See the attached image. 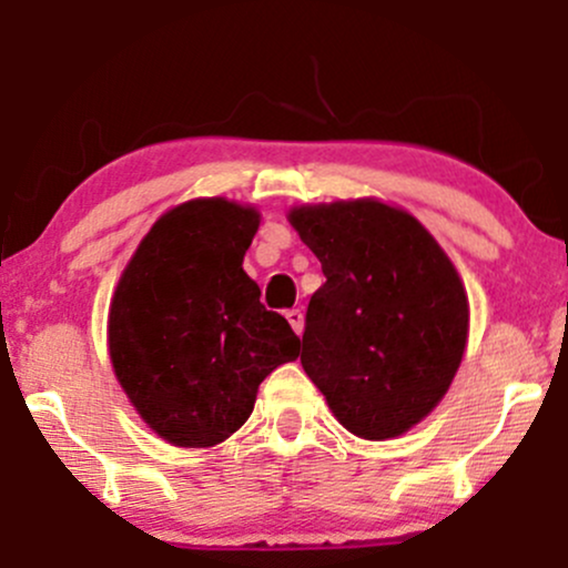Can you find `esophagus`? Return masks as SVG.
<instances>
[{"label":"esophagus","instance_id":"obj_1","mask_svg":"<svg viewBox=\"0 0 568 568\" xmlns=\"http://www.w3.org/2000/svg\"><path fill=\"white\" fill-rule=\"evenodd\" d=\"M285 321H288L291 328L302 336V331H304V312L302 310H288L285 312Z\"/></svg>","mask_w":568,"mask_h":568}]
</instances>
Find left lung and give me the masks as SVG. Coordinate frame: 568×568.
<instances>
[{"label": "left lung", "instance_id": "1", "mask_svg": "<svg viewBox=\"0 0 568 568\" xmlns=\"http://www.w3.org/2000/svg\"><path fill=\"white\" fill-rule=\"evenodd\" d=\"M288 221L321 258L302 366L352 435L408 433L452 387L470 302L459 272L419 219L361 197L296 205Z\"/></svg>", "mask_w": 568, "mask_h": 568}]
</instances>
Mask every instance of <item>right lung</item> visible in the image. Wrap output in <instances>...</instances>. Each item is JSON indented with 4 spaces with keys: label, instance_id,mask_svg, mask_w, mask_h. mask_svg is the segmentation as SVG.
Returning <instances> with one entry per match:
<instances>
[{
    "label": "right lung",
    "instance_id": "1",
    "mask_svg": "<svg viewBox=\"0 0 568 568\" xmlns=\"http://www.w3.org/2000/svg\"><path fill=\"white\" fill-rule=\"evenodd\" d=\"M262 213L226 197L181 202L135 247L109 306L120 387L162 440L211 448L251 416L258 384L298 357V336L243 258Z\"/></svg>",
    "mask_w": 568,
    "mask_h": 568
}]
</instances>
